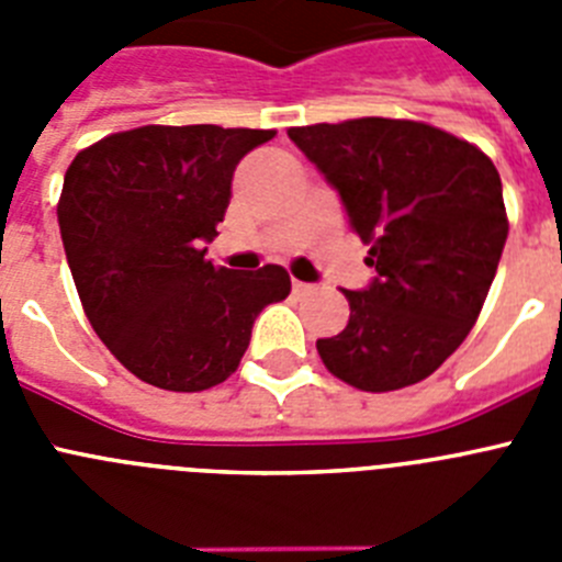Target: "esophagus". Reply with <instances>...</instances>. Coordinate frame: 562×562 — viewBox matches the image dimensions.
Returning <instances> with one entry per match:
<instances>
[{"label": "esophagus", "mask_w": 562, "mask_h": 562, "mask_svg": "<svg viewBox=\"0 0 562 562\" xmlns=\"http://www.w3.org/2000/svg\"><path fill=\"white\" fill-rule=\"evenodd\" d=\"M292 290H295L297 295H304V292H312V290H315V286L304 284V281H297V278H292Z\"/></svg>", "instance_id": "obj_1"}]
</instances>
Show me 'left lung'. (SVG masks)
Returning <instances> with one entry per match:
<instances>
[{"label":"left lung","mask_w":562,"mask_h":562,"mask_svg":"<svg viewBox=\"0 0 562 562\" xmlns=\"http://www.w3.org/2000/svg\"><path fill=\"white\" fill-rule=\"evenodd\" d=\"M290 140L337 188L376 270L369 290H342L349 324L317 355L371 394L425 380L470 335L498 270L509 233L498 168L422 121L292 126Z\"/></svg>","instance_id":"obj_1"}]
</instances>
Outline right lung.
Masks as SVG:
<instances>
[{"mask_svg": "<svg viewBox=\"0 0 562 562\" xmlns=\"http://www.w3.org/2000/svg\"><path fill=\"white\" fill-rule=\"evenodd\" d=\"M276 128L140 126L81 148L64 173L58 225L78 297L106 349L166 391L225 382L252 321L284 301V267L207 261L238 160Z\"/></svg>", "mask_w": 562, "mask_h": 562, "instance_id": "obj_1", "label": "right lung"}]
</instances>
